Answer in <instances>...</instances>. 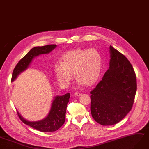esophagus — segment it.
<instances>
[{
    "label": "esophagus",
    "instance_id": "1",
    "mask_svg": "<svg viewBox=\"0 0 149 149\" xmlns=\"http://www.w3.org/2000/svg\"><path fill=\"white\" fill-rule=\"evenodd\" d=\"M74 95L76 96H79L81 95V93H79V92H78V91H77V92H76V93H74Z\"/></svg>",
    "mask_w": 149,
    "mask_h": 149
}]
</instances>
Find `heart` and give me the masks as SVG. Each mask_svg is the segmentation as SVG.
Returning <instances> with one entry per match:
<instances>
[{
    "label": "heart",
    "mask_w": 149,
    "mask_h": 149,
    "mask_svg": "<svg viewBox=\"0 0 149 149\" xmlns=\"http://www.w3.org/2000/svg\"><path fill=\"white\" fill-rule=\"evenodd\" d=\"M103 57L96 49H75L66 52L61 58V63L54 66L58 81L67 86L73 79L80 84L93 85L98 81L103 70Z\"/></svg>",
    "instance_id": "heart-1"
}]
</instances>
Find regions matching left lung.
Returning <instances> with one entry per match:
<instances>
[{
	"label": "left lung",
	"mask_w": 149,
	"mask_h": 149,
	"mask_svg": "<svg viewBox=\"0 0 149 149\" xmlns=\"http://www.w3.org/2000/svg\"><path fill=\"white\" fill-rule=\"evenodd\" d=\"M110 53L109 68L90 91L92 117L102 125L121 121L131 110L136 91V75L130 61L111 46Z\"/></svg>",
	"instance_id": "1"
}]
</instances>
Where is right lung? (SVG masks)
Here are the masks:
<instances>
[{"label":"right lung","instance_id":"add662e5","mask_svg":"<svg viewBox=\"0 0 149 149\" xmlns=\"http://www.w3.org/2000/svg\"><path fill=\"white\" fill-rule=\"evenodd\" d=\"M56 46H57L56 45H49L32 48L15 66L12 76L11 81L13 82L20 73L25 71L29 67L35 57L42 54L49 53ZM70 93H66L63 96H56L52 103L49 113L45 119L40 121H27L19 114L18 111L17 114L19 118L24 123L36 130L43 132H55L58 130L65 122L67 104L70 101Z\"/></svg>","mask_w":149,"mask_h":149}]
</instances>
